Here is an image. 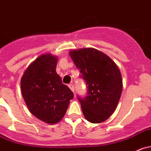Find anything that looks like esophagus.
<instances>
[{"mask_svg":"<svg viewBox=\"0 0 151 151\" xmlns=\"http://www.w3.org/2000/svg\"><path fill=\"white\" fill-rule=\"evenodd\" d=\"M68 87H70V89L72 90V91L74 92V86H73V84H69V85H68Z\"/></svg>","mask_w":151,"mask_h":151,"instance_id":"1","label":"esophagus"}]
</instances>
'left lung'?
Segmentation results:
<instances>
[{"instance_id": "8db88e82", "label": "left lung", "mask_w": 151, "mask_h": 151, "mask_svg": "<svg viewBox=\"0 0 151 151\" xmlns=\"http://www.w3.org/2000/svg\"><path fill=\"white\" fill-rule=\"evenodd\" d=\"M87 85L86 98H78L84 117L94 124L101 123L114 113L122 91V78L116 63L94 48L69 52Z\"/></svg>"}]
</instances>
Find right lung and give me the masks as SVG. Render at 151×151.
<instances>
[{
	"instance_id": "obj_1",
	"label": "right lung",
	"mask_w": 151,
	"mask_h": 151,
	"mask_svg": "<svg viewBox=\"0 0 151 151\" xmlns=\"http://www.w3.org/2000/svg\"><path fill=\"white\" fill-rule=\"evenodd\" d=\"M58 58L42 54L28 66L21 80L23 98L32 115L47 124L63 119L73 93L56 73Z\"/></svg>"
}]
</instances>
